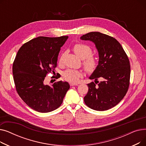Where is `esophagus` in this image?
Masks as SVG:
<instances>
[{
    "mask_svg": "<svg viewBox=\"0 0 146 146\" xmlns=\"http://www.w3.org/2000/svg\"><path fill=\"white\" fill-rule=\"evenodd\" d=\"M70 86H78V84H75V83H70Z\"/></svg>",
    "mask_w": 146,
    "mask_h": 146,
    "instance_id": "1",
    "label": "esophagus"
}]
</instances>
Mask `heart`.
<instances>
[{
  "instance_id": "obj_1",
  "label": "heart",
  "mask_w": 146,
  "mask_h": 146,
  "mask_svg": "<svg viewBox=\"0 0 146 146\" xmlns=\"http://www.w3.org/2000/svg\"><path fill=\"white\" fill-rule=\"evenodd\" d=\"M73 50L76 54L83 59L82 64L85 70L88 72H94L98 66V60L96 57L92 54V48L86 44L80 43L74 45ZM63 58L64 55H61L58 61L60 64L63 63ZM82 72L80 70L68 69L63 73V78L69 82L76 83L79 81V78L82 77Z\"/></svg>"
}]
</instances>
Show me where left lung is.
I'll return each mask as SVG.
<instances>
[{
	"label": "left lung",
	"instance_id": "obj_1",
	"mask_svg": "<svg viewBox=\"0 0 146 146\" xmlns=\"http://www.w3.org/2000/svg\"><path fill=\"white\" fill-rule=\"evenodd\" d=\"M95 43L99 52V63L88 84L85 104L96 111H106L117 105L126 95L130 79L128 57L120 43L112 36L99 32H91L80 37ZM101 77L103 80L99 82Z\"/></svg>",
	"mask_w": 146,
	"mask_h": 146
}]
</instances>
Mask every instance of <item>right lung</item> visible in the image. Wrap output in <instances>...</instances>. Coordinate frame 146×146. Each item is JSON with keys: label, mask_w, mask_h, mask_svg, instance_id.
I'll use <instances>...</instances> for the list:
<instances>
[{"label": "right lung", "mask_w": 146, "mask_h": 146, "mask_svg": "<svg viewBox=\"0 0 146 146\" xmlns=\"http://www.w3.org/2000/svg\"><path fill=\"white\" fill-rule=\"evenodd\" d=\"M68 36H38L22 45L14 60L12 72L19 96L31 108L46 113L57 109L70 85L59 81L45 85L47 74L54 72L60 48Z\"/></svg>", "instance_id": "right-lung-1"}]
</instances>
